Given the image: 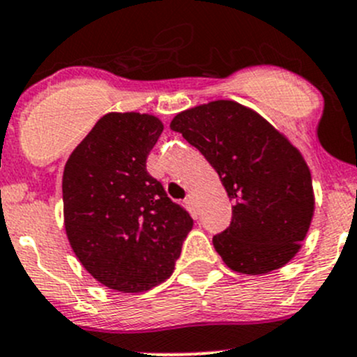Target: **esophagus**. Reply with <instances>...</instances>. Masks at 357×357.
I'll list each match as a JSON object with an SVG mask.
<instances>
[{"instance_id": "esophagus-1", "label": "esophagus", "mask_w": 357, "mask_h": 357, "mask_svg": "<svg viewBox=\"0 0 357 357\" xmlns=\"http://www.w3.org/2000/svg\"><path fill=\"white\" fill-rule=\"evenodd\" d=\"M186 205H188L190 208H192V211H195V207H197V200H195V197L193 195H188L186 197Z\"/></svg>"}]
</instances>
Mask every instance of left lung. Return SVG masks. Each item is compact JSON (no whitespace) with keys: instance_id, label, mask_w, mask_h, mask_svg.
I'll return each instance as SVG.
<instances>
[{"instance_id":"1","label":"left lung","mask_w":357,"mask_h":357,"mask_svg":"<svg viewBox=\"0 0 357 357\" xmlns=\"http://www.w3.org/2000/svg\"><path fill=\"white\" fill-rule=\"evenodd\" d=\"M171 129L200 150L233 202L231 225L212 238L222 262L242 275L290 262L314 215L311 171L290 139L233 100L179 112Z\"/></svg>"}]
</instances>
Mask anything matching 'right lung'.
<instances>
[{
	"label": "right lung",
	"instance_id": "right-lung-1",
	"mask_svg": "<svg viewBox=\"0 0 357 357\" xmlns=\"http://www.w3.org/2000/svg\"><path fill=\"white\" fill-rule=\"evenodd\" d=\"M162 131L152 114L109 112L63 169L68 243L96 282L124 294L164 283L193 226L188 212L146 172Z\"/></svg>",
	"mask_w": 357,
	"mask_h": 357
}]
</instances>
